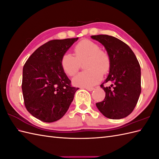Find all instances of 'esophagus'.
Wrapping results in <instances>:
<instances>
[{
    "instance_id": "34e87169",
    "label": "esophagus",
    "mask_w": 159,
    "mask_h": 159,
    "mask_svg": "<svg viewBox=\"0 0 159 159\" xmlns=\"http://www.w3.org/2000/svg\"><path fill=\"white\" fill-rule=\"evenodd\" d=\"M85 89L89 91H92L94 90V88L93 87H86Z\"/></svg>"
}]
</instances>
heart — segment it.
Masks as SVG:
<instances>
[{
	"label": "heart",
	"mask_w": 159,
	"mask_h": 159,
	"mask_svg": "<svg viewBox=\"0 0 159 159\" xmlns=\"http://www.w3.org/2000/svg\"><path fill=\"white\" fill-rule=\"evenodd\" d=\"M75 56L66 53L61 57V66L66 75L72 76L79 71L81 63H84L85 71L78 74L72 79L74 85L89 87L98 83L102 73L106 74L111 66L109 54L100 49L98 44L90 40H83L75 47Z\"/></svg>",
	"instance_id": "heart-1"
}]
</instances>
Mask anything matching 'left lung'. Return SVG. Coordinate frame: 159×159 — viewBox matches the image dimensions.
I'll return each mask as SVG.
<instances>
[{"instance_id":"left-lung-1","label":"left lung","mask_w":159,"mask_h":159,"mask_svg":"<svg viewBox=\"0 0 159 159\" xmlns=\"http://www.w3.org/2000/svg\"><path fill=\"white\" fill-rule=\"evenodd\" d=\"M104 46L111 60L109 75L100 87L106 97L96 103L100 112L108 119H120L133 112L141 93V68L134 53L126 43L114 36H91ZM110 82L112 84L105 87Z\"/></svg>"}]
</instances>
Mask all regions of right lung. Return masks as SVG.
Here are the masks:
<instances>
[{
    "label": "right lung",
    "mask_w": 159,
    "mask_h": 159,
    "mask_svg": "<svg viewBox=\"0 0 159 159\" xmlns=\"http://www.w3.org/2000/svg\"><path fill=\"white\" fill-rule=\"evenodd\" d=\"M79 38L52 40L39 47L23 68L24 104L33 116L46 123L60 119L79 88L71 86L61 66L63 55Z\"/></svg>",
    "instance_id": "add662e5"
}]
</instances>
